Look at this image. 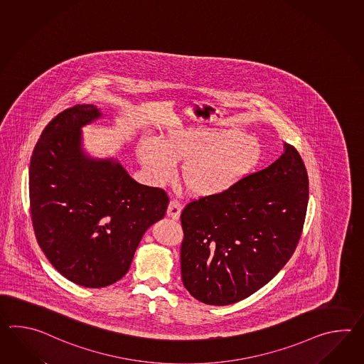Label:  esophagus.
Masks as SVG:
<instances>
[{
	"label": "esophagus",
	"instance_id": "1",
	"mask_svg": "<svg viewBox=\"0 0 364 364\" xmlns=\"http://www.w3.org/2000/svg\"><path fill=\"white\" fill-rule=\"evenodd\" d=\"M181 213V203L178 200H171L167 209V215L172 219H178Z\"/></svg>",
	"mask_w": 364,
	"mask_h": 364
}]
</instances>
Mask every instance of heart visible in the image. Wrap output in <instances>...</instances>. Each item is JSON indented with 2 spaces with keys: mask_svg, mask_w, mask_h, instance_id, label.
Listing matches in <instances>:
<instances>
[{
  "mask_svg": "<svg viewBox=\"0 0 364 364\" xmlns=\"http://www.w3.org/2000/svg\"><path fill=\"white\" fill-rule=\"evenodd\" d=\"M261 146L242 130L181 127L171 130L162 142L144 139L138 156L156 181H167L176 162L188 161L181 178L192 194L208 197L226 192L259 163Z\"/></svg>",
  "mask_w": 364,
  "mask_h": 364,
  "instance_id": "heart-1",
  "label": "heart"
}]
</instances>
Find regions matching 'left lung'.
Instances as JSON below:
<instances>
[{"label": "left lung", "mask_w": 364, "mask_h": 364, "mask_svg": "<svg viewBox=\"0 0 364 364\" xmlns=\"http://www.w3.org/2000/svg\"><path fill=\"white\" fill-rule=\"evenodd\" d=\"M247 175L226 192L188 202L180 220L181 278L205 304L227 306L265 286L298 247L308 173L298 150Z\"/></svg>", "instance_id": "obj_1"}]
</instances>
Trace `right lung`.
Returning a JSON list of instances; mask_svg holds the SVG:
<instances>
[{"label":"right lung","mask_w":364,"mask_h":364,"mask_svg":"<svg viewBox=\"0 0 364 364\" xmlns=\"http://www.w3.org/2000/svg\"><path fill=\"white\" fill-rule=\"evenodd\" d=\"M99 116L92 105L58 113L33 147L28 173L39 247L60 274L90 289L127 274L146 230L170 201L162 188L138 184L119 163L83 155L80 128Z\"/></svg>","instance_id":"right-lung-1"}]
</instances>
